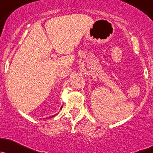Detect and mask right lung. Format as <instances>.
I'll return each instance as SVG.
<instances>
[{
	"instance_id": "add662e5",
	"label": "right lung",
	"mask_w": 153,
	"mask_h": 153,
	"mask_svg": "<svg viewBox=\"0 0 153 153\" xmlns=\"http://www.w3.org/2000/svg\"><path fill=\"white\" fill-rule=\"evenodd\" d=\"M55 116H56V115H55ZM52 116V117H53V116Z\"/></svg>"
}]
</instances>
